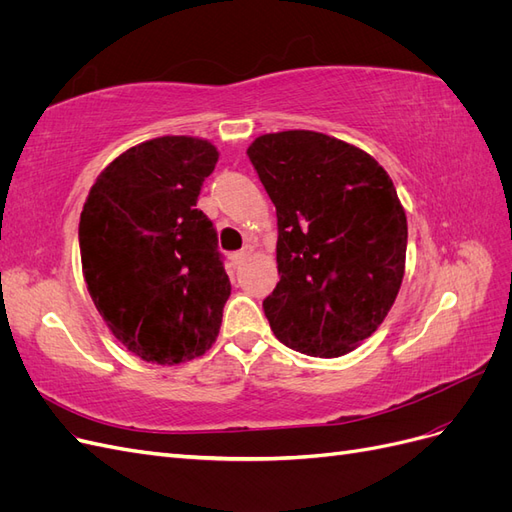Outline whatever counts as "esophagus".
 I'll use <instances>...</instances> for the list:
<instances>
[{"label":"esophagus","mask_w":512,"mask_h":512,"mask_svg":"<svg viewBox=\"0 0 512 512\" xmlns=\"http://www.w3.org/2000/svg\"><path fill=\"white\" fill-rule=\"evenodd\" d=\"M252 252L250 250H241V252H235V254H232L230 256V260H232V265H235V267H239L241 265V262L247 258V256H250Z\"/></svg>","instance_id":"esophagus-1"}]
</instances>
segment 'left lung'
<instances>
[{"label": "left lung", "instance_id": "1", "mask_svg": "<svg viewBox=\"0 0 512 512\" xmlns=\"http://www.w3.org/2000/svg\"><path fill=\"white\" fill-rule=\"evenodd\" d=\"M247 156L277 211L280 282L262 301L275 337L333 359L374 333L406 271L408 222L389 173L339 138L262 134Z\"/></svg>", "mask_w": 512, "mask_h": 512}]
</instances>
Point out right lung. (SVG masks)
<instances>
[{
	"label": "right lung",
	"instance_id": "right-lung-1",
	"mask_svg": "<svg viewBox=\"0 0 512 512\" xmlns=\"http://www.w3.org/2000/svg\"><path fill=\"white\" fill-rule=\"evenodd\" d=\"M218 158L205 138H151L108 164L83 205L79 245L91 301L147 363L192 361L220 333L230 280L215 228L196 209Z\"/></svg>",
	"mask_w": 512,
	"mask_h": 512
}]
</instances>
